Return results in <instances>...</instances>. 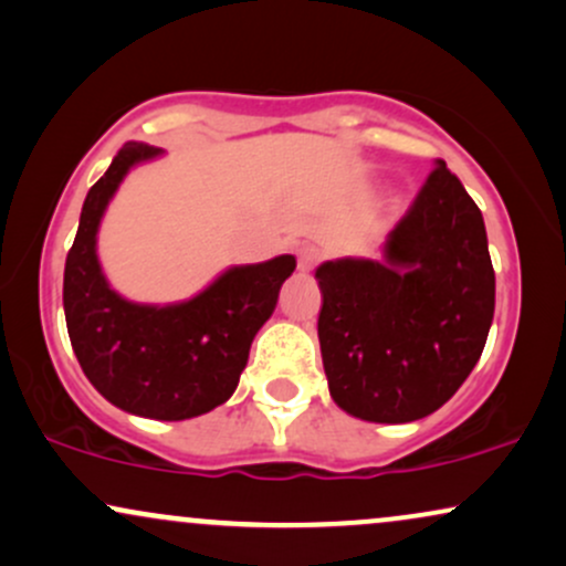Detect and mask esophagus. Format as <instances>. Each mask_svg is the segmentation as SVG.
I'll return each mask as SVG.
<instances>
[{
	"mask_svg": "<svg viewBox=\"0 0 566 566\" xmlns=\"http://www.w3.org/2000/svg\"><path fill=\"white\" fill-rule=\"evenodd\" d=\"M318 259H321L318 248L305 245V248L297 250V266H300V271H311L318 263Z\"/></svg>",
	"mask_w": 566,
	"mask_h": 566,
	"instance_id": "obj_1",
	"label": "esophagus"
}]
</instances>
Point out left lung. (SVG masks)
<instances>
[{
    "label": "left lung",
    "instance_id": "left-lung-1",
    "mask_svg": "<svg viewBox=\"0 0 566 566\" xmlns=\"http://www.w3.org/2000/svg\"><path fill=\"white\" fill-rule=\"evenodd\" d=\"M316 279L328 391L353 418H426L481 360L496 276L483 213L447 161L389 232L381 261H326Z\"/></svg>",
    "mask_w": 566,
    "mask_h": 566
}]
</instances>
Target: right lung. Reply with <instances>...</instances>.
<instances>
[{"label": "right lung", "mask_w": 566, "mask_h": 566, "mask_svg": "<svg viewBox=\"0 0 566 566\" xmlns=\"http://www.w3.org/2000/svg\"><path fill=\"white\" fill-rule=\"evenodd\" d=\"M159 154L148 143H125L88 190L64 263L62 303L75 357L98 395L140 418L188 420L234 395L295 255L227 269L182 303L146 305L117 295L96 255L98 224L127 171Z\"/></svg>", "instance_id": "obj_1"}]
</instances>
